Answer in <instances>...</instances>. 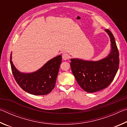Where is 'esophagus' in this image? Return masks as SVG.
<instances>
[{
	"instance_id": "esophagus-1",
	"label": "esophagus",
	"mask_w": 127,
	"mask_h": 127,
	"mask_svg": "<svg viewBox=\"0 0 127 127\" xmlns=\"http://www.w3.org/2000/svg\"><path fill=\"white\" fill-rule=\"evenodd\" d=\"M69 55L68 54L66 53H63V55H62V58L64 60V61H66V60H68L69 59Z\"/></svg>"
}]
</instances>
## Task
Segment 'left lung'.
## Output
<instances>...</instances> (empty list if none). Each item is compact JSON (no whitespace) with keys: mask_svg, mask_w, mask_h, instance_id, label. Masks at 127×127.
<instances>
[{"mask_svg":"<svg viewBox=\"0 0 127 127\" xmlns=\"http://www.w3.org/2000/svg\"><path fill=\"white\" fill-rule=\"evenodd\" d=\"M110 38L111 51L105 58L98 61L71 59L73 74L85 91L93 93L106 88L113 81L119 65V51L115 38L109 30H105Z\"/></svg>","mask_w":127,"mask_h":127,"instance_id":"left-lung-1","label":"left lung"}]
</instances>
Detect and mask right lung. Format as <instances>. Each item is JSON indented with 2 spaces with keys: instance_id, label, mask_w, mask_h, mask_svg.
Wrapping results in <instances>:
<instances>
[{
  "instance_id": "add662e5",
  "label": "right lung",
  "mask_w": 127,
  "mask_h": 127,
  "mask_svg": "<svg viewBox=\"0 0 127 127\" xmlns=\"http://www.w3.org/2000/svg\"><path fill=\"white\" fill-rule=\"evenodd\" d=\"M10 62L13 75L21 88L34 95H45L50 93L55 87L59 69L62 63V55L49 61L38 70L30 73L19 72L12 61Z\"/></svg>"
}]
</instances>
